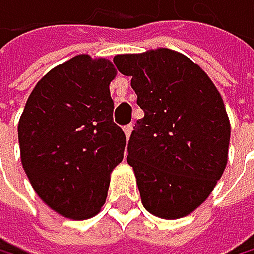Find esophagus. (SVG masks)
<instances>
[{
  "mask_svg": "<svg viewBox=\"0 0 254 254\" xmlns=\"http://www.w3.org/2000/svg\"><path fill=\"white\" fill-rule=\"evenodd\" d=\"M132 130H133L132 124H128V126H126V127H124V133H126V136H127V140H128L130 133H132Z\"/></svg>",
  "mask_w": 254,
  "mask_h": 254,
  "instance_id": "1",
  "label": "esophagus"
}]
</instances>
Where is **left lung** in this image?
Returning <instances> with one entry per match:
<instances>
[{"mask_svg": "<svg viewBox=\"0 0 254 254\" xmlns=\"http://www.w3.org/2000/svg\"><path fill=\"white\" fill-rule=\"evenodd\" d=\"M113 60L132 76L144 111L127 148L143 207L162 219L188 216L207 200L227 164L231 122L223 97L197 63L167 47Z\"/></svg>", "mask_w": 254, "mask_h": 254, "instance_id": "obj_1", "label": "left lung"}]
</instances>
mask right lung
<instances>
[{"mask_svg": "<svg viewBox=\"0 0 254 254\" xmlns=\"http://www.w3.org/2000/svg\"><path fill=\"white\" fill-rule=\"evenodd\" d=\"M108 59L76 55L44 74L18 121L23 170L47 207L69 219L102 210L126 135L113 122Z\"/></svg>", "mask_w": 254, "mask_h": 254, "instance_id": "1", "label": "right lung"}]
</instances>
